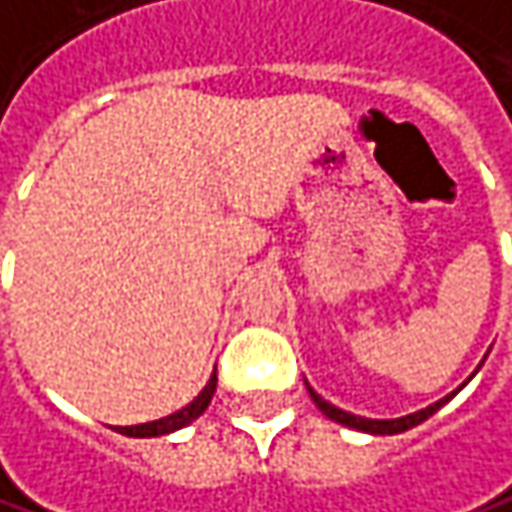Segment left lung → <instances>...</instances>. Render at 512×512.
I'll use <instances>...</instances> for the list:
<instances>
[{
    "instance_id": "1",
    "label": "left lung",
    "mask_w": 512,
    "mask_h": 512,
    "mask_svg": "<svg viewBox=\"0 0 512 512\" xmlns=\"http://www.w3.org/2000/svg\"><path fill=\"white\" fill-rule=\"evenodd\" d=\"M307 390H310V387H307ZM451 395H445L437 404H431V407H425V410H419V413L401 416V419H363V416H354V413H346V410L328 404L325 398H319V395L310 390V398L316 401V407H319L328 419H334V422H340V425H346V428H354V431H366V434H401V431H407V428H416V425H422L428 416H434Z\"/></svg>"
}]
</instances>
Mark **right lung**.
Here are the masks:
<instances>
[{
    "label": "right lung",
    "instance_id": "obj_1",
    "mask_svg": "<svg viewBox=\"0 0 512 512\" xmlns=\"http://www.w3.org/2000/svg\"><path fill=\"white\" fill-rule=\"evenodd\" d=\"M216 393V375H210L208 387L202 393L196 395L187 407H181L178 413L166 416V419H158V422H146V425H131V428H119V434L125 437H163V434H172L184 425H190L193 419H199L205 410H208L210 398Z\"/></svg>",
    "mask_w": 512,
    "mask_h": 512
}]
</instances>
